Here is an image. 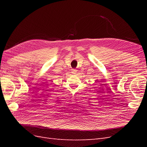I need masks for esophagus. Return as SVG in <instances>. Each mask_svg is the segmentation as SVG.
Segmentation results:
<instances>
[{"instance_id":"34e87169","label":"esophagus","mask_w":147,"mask_h":147,"mask_svg":"<svg viewBox=\"0 0 147 147\" xmlns=\"http://www.w3.org/2000/svg\"><path fill=\"white\" fill-rule=\"evenodd\" d=\"M77 70H75V69H72V74H77Z\"/></svg>"}]
</instances>
